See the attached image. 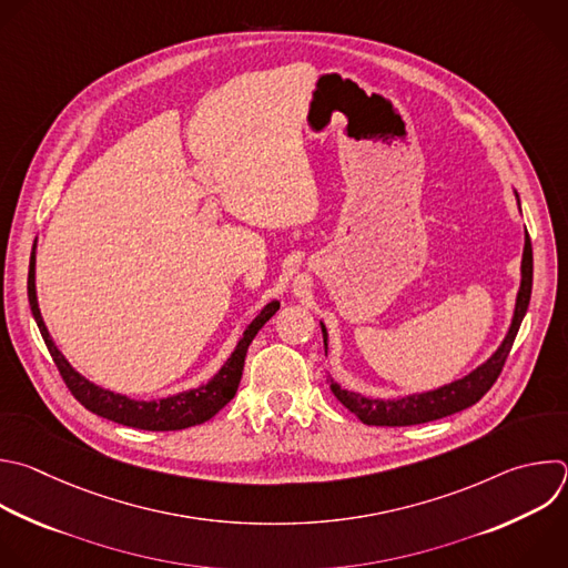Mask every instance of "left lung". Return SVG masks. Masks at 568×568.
Masks as SVG:
<instances>
[{
    "mask_svg": "<svg viewBox=\"0 0 568 568\" xmlns=\"http://www.w3.org/2000/svg\"><path fill=\"white\" fill-rule=\"evenodd\" d=\"M517 203H519V199H517ZM530 290H532V247H530V239L526 234L524 256H521V283H519V292H517V301H515L513 321H510V327H508L501 345L486 363H481L477 369L466 374L464 379H457L437 390L408 395L402 399L363 397L358 393L343 390L332 379V376H327L329 390L352 415H356L367 426H417V424H428V422H435V419H442V417H448V415L470 408L497 382V376H499V372L508 358V352L513 347V341L517 336V329L521 325V318L528 310ZM321 332H323V345L327 352V329L323 323H321Z\"/></svg>",
    "mask_w": 568,
    "mask_h": 568,
    "instance_id": "obj_1",
    "label": "left lung"
}]
</instances>
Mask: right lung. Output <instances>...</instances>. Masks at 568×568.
<instances>
[{
    "mask_svg": "<svg viewBox=\"0 0 568 568\" xmlns=\"http://www.w3.org/2000/svg\"><path fill=\"white\" fill-rule=\"evenodd\" d=\"M29 303H31V312L36 316V323L42 332V338L62 374V379L67 384V388L71 390V395L93 415L104 417L109 422L129 426V428H140V430H182V428H192L199 424L210 422L221 408H225L241 384L243 376V365H245V354L250 343L254 341V336L258 334V329L276 314V310L281 307L278 301L267 303L261 314L247 325V329L243 332L236 349L232 352V356L223 363V367L212 376V379L194 390H184L164 399H155V402H135L129 399L124 395H115L111 390H104L95 384H91L84 376L64 358V354L55 347L44 318L40 314V305H38V292H36V245L31 252V265H29Z\"/></svg>",
    "mask_w": 568,
    "mask_h": 568,
    "instance_id": "1",
    "label": "right lung"
}]
</instances>
